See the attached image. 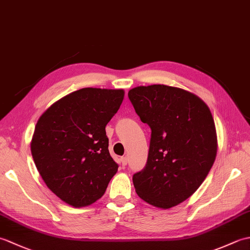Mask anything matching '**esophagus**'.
<instances>
[{"label":"esophagus","instance_id":"34e87169","mask_svg":"<svg viewBox=\"0 0 250 250\" xmlns=\"http://www.w3.org/2000/svg\"><path fill=\"white\" fill-rule=\"evenodd\" d=\"M120 162H121L122 166L125 167L126 164H128V158H126V157H121L120 158Z\"/></svg>","mask_w":250,"mask_h":250}]
</instances>
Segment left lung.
<instances>
[{"label":"left lung","mask_w":250,"mask_h":250,"mask_svg":"<svg viewBox=\"0 0 250 250\" xmlns=\"http://www.w3.org/2000/svg\"><path fill=\"white\" fill-rule=\"evenodd\" d=\"M128 97L151 129L147 163L133 175L135 191L148 204L171 208L192 195L213 167V116L195 94L166 84L136 87Z\"/></svg>","instance_id":"obj_1"}]
</instances>
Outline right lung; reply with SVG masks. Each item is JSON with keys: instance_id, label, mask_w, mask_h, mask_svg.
<instances>
[{"instance_id": "obj_1", "label": "right lung", "mask_w": 250, "mask_h": 250, "mask_svg": "<svg viewBox=\"0 0 250 250\" xmlns=\"http://www.w3.org/2000/svg\"><path fill=\"white\" fill-rule=\"evenodd\" d=\"M124 97L122 89L83 88L57 101L37 121L32 157L47 187L68 205L94 203L118 171L105 126Z\"/></svg>"}]
</instances>
